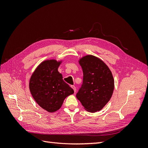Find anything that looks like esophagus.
Wrapping results in <instances>:
<instances>
[{
  "label": "esophagus",
  "instance_id": "34e87169",
  "mask_svg": "<svg viewBox=\"0 0 148 148\" xmlns=\"http://www.w3.org/2000/svg\"><path fill=\"white\" fill-rule=\"evenodd\" d=\"M71 88H72L73 89V90H74V92H76V90H77V89H76V87H75V86H71Z\"/></svg>",
  "mask_w": 148,
  "mask_h": 148
}]
</instances>
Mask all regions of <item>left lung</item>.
Masks as SVG:
<instances>
[{
    "mask_svg": "<svg viewBox=\"0 0 148 148\" xmlns=\"http://www.w3.org/2000/svg\"><path fill=\"white\" fill-rule=\"evenodd\" d=\"M79 64L83 69V78L76 96L87 111H99L112 95L114 89L112 74L104 62L93 56L83 57Z\"/></svg>",
    "mask_w": 148,
    "mask_h": 148,
    "instance_id": "8db88e82",
    "label": "left lung"
}]
</instances>
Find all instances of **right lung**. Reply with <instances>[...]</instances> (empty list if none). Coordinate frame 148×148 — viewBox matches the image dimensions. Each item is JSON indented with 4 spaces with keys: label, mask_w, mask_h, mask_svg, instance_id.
Wrapping results in <instances>:
<instances>
[{
    "label": "right lung",
    "mask_w": 148,
    "mask_h": 148,
    "mask_svg": "<svg viewBox=\"0 0 148 148\" xmlns=\"http://www.w3.org/2000/svg\"><path fill=\"white\" fill-rule=\"evenodd\" d=\"M60 62L55 60L42 62L33 73L29 89L38 105L49 112L59 110L65 98L74 93L58 71Z\"/></svg>",
    "instance_id": "right-lung-1"
}]
</instances>
